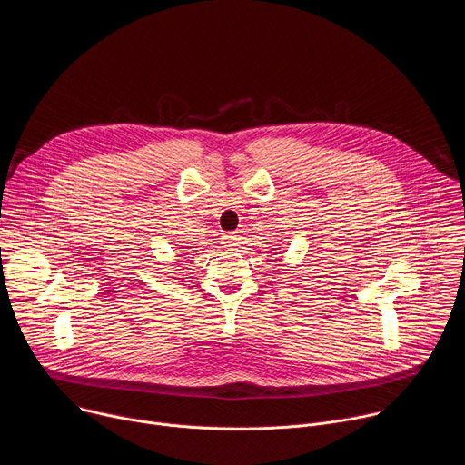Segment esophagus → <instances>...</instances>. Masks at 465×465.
I'll return each mask as SVG.
<instances>
[{"label":"esophagus","instance_id":"esophagus-1","mask_svg":"<svg viewBox=\"0 0 465 465\" xmlns=\"http://www.w3.org/2000/svg\"><path fill=\"white\" fill-rule=\"evenodd\" d=\"M223 241H224V246L233 248V246L237 244V235H233V233H226V235L223 237Z\"/></svg>","mask_w":465,"mask_h":465}]
</instances>
